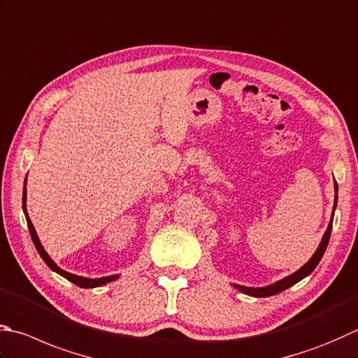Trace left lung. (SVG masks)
Masks as SVG:
<instances>
[{
    "instance_id": "obj_1",
    "label": "left lung",
    "mask_w": 358,
    "mask_h": 358,
    "mask_svg": "<svg viewBox=\"0 0 358 358\" xmlns=\"http://www.w3.org/2000/svg\"><path fill=\"white\" fill-rule=\"evenodd\" d=\"M334 188H335V199H334V212H332V218H330V222L327 226V231L324 232L321 238V243L318 249H316L315 254L312 255V259H310L304 266H301L298 271L287 275L285 279L274 282L271 285H266V287H259V288H254V287H243V285H237V284H232L234 288H237L238 292L245 293L248 296H254V298H268V296H273V294H278L280 292H284V289L293 287L294 284H298L299 280H302L304 278H307L308 274H312L313 269L318 265L320 260L322 259V255L326 252V248L329 245V240H330V232H332V221H334V213H335V207H336V202H338V184H336V180L334 182Z\"/></svg>"
}]
</instances>
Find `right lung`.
Returning a JSON list of instances; mask_svg holds the SVG:
<instances>
[{
  "mask_svg": "<svg viewBox=\"0 0 358 358\" xmlns=\"http://www.w3.org/2000/svg\"><path fill=\"white\" fill-rule=\"evenodd\" d=\"M23 212H24V217H26V221H28V227H29V234H31V238L34 241V246H36L37 252L40 254V257L43 259V262L48 265L54 273H57L62 275V278L69 279L70 282H73L74 285H78L80 288H95V287H101V285H106L109 284V282H113L117 280L120 278V274H113V275H107V278H96V279H89V278H83V275H76V274H71L69 271H64L62 268H59L56 263L52 262V259L48 255V252L45 251V248L42 246V243H40L38 237H37V232L36 229H34L32 222L29 220V215L28 212H26V179H24V188H23Z\"/></svg>",
  "mask_w": 358,
  "mask_h": 358,
  "instance_id": "1",
  "label": "right lung"
}]
</instances>
